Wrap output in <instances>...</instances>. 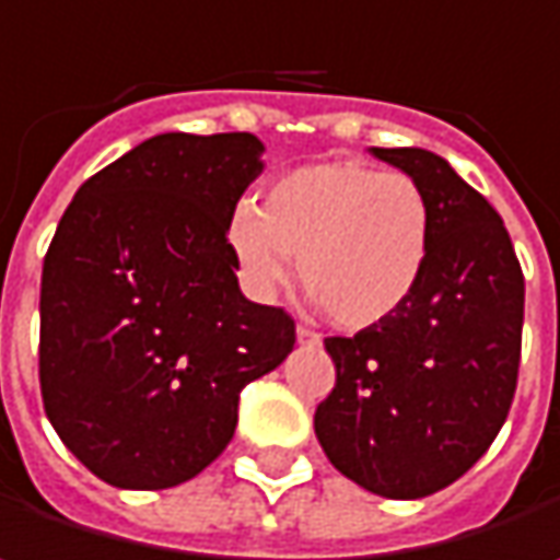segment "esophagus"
<instances>
[{
  "label": "esophagus",
  "instance_id": "34e87169",
  "mask_svg": "<svg viewBox=\"0 0 560 560\" xmlns=\"http://www.w3.org/2000/svg\"><path fill=\"white\" fill-rule=\"evenodd\" d=\"M294 337H298V343H320V334H314V330L304 327V324L294 327Z\"/></svg>",
  "mask_w": 560,
  "mask_h": 560
}]
</instances>
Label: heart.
<instances>
[{"mask_svg":"<svg viewBox=\"0 0 560 560\" xmlns=\"http://www.w3.org/2000/svg\"><path fill=\"white\" fill-rule=\"evenodd\" d=\"M434 213L421 184L363 162H314L279 174L262 203H236L226 249L253 298L281 291L298 256L311 301L340 327L398 314L424 279Z\"/></svg>","mask_w":560,"mask_h":560,"instance_id":"b5f03b06","label":"heart"}]
</instances>
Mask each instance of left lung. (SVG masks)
<instances>
[{"mask_svg":"<svg viewBox=\"0 0 560 560\" xmlns=\"http://www.w3.org/2000/svg\"><path fill=\"white\" fill-rule=\"evenodd\" d=\"M370 152L421 184L434 246L398 314L324 340L337 386L314 411V434L347 480L386 500H421L460 480L503 428L525 279L500 213L441 155Z\"/></svg>","mask_w":560,"mask_h":560,"instance_id":"left-lung-1","label":"left lung"}]
</instances>
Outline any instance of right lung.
Wrapping results in <instances>:
<instances>
[{
    "instance_id": "add662e5",
    "label": "right lung",
    "mask_w": 560,
    "mask_h": 560,
    "mask_svg": "<svg viewBox=\"0 0 560 560\" xmlns=\"http://www.w3.org/2000/svg\"><path fill=\"white\" fill-rule=\"evenodd\" d=\"M249 132L145 139L80 184L42 272V398L67 451L119 490H168L233 441L240 392L294 320L240 291L226 220L262 174Z\"/></svg>"
}]
</instances>
